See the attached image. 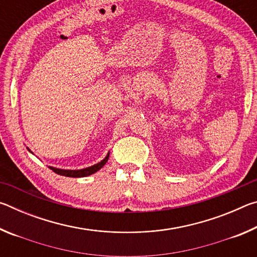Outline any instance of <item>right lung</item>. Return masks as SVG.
I'll return each instance as SVG.
<instances>
[{
  "label": "right lung",
  "mask_w": 257,
  "mask_h": 257,
  "mask_svg": "<svg viewBox=\"0 0 257 257\" xmlns=\"http://www.w3.org/2000/svg\"><path fill=\"white\" fill-rule=\"evenodd\" d=\"M108 156L110 154L106 155V158L104 159L101 162L93 165V167L86 168V169H81V170H61V169H55V168H51V170H53L55 173L61 176H66V177H72V178H79V177H87L89 175H93L96 171H98L104 164L107 162Z\"/></svg>",
  "instance_id": "1"
}]
</instances>
